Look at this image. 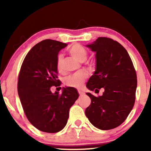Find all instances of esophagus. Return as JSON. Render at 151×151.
Masks as SVG:
<instances>
[{
	"label": "esophagus",
	"mask_w": 151,
	"mask_h": 151,
	"mask_svg": "<svg viewBox=\"0 0 151 151\" xmlns=\"http://www.w3.org/2000/svg\"><path fill=\"white\" fill-rule=\"evenodd\" d=\"M78 93H79L80 96H82V95H84V92L82 91H80V90H78Z\"/></svg>",
	"instance_id": "1"
}]
</instances>
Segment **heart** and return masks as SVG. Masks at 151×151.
<instances>
[{
    "instance_id": "obj_1",
    "label": "heart",
    "mask_w": 151,
    "mask_h": 151,
    "mask_svg": "<svg viewBox=\"0 0 151 151\" xmlns=\"http://www.w3.org/2000/svg\"><path fill=\"white\" fill-rule=\"evenodd\" d=\"M69 53L74 59L80 63L84 62L87 58V51L83 47L79 45H74L69 49ZM56 67L58 71H61L63 69V55L59 54L56 60ZM87 77L85 72L80 71L73 75L70 76L65 79V84L68 86L80 88L83 86L84 82Z\"/></svg>"
}]
</instances>
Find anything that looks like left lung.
<instances>
[{
  "label": "left lung",
  "instance_id": "left-lung-1",
  "mask_svg": "<svg viewBox=\"0 0 151 151\" xmlns=\"http://www.w3.org/2000/svg\"><path fill=\"white\" fill-rule=\"evenodd\" d=\"M96 52V68L86 83L90 91L103 95L96 97L90 93L91 102L85 110L90 122L100 130L115 129L122 124L135 104L137 75L127 51L118 42L100 37L86 45Z\"/></svg>",
  "mask_w": 151,
  "mask_h": 151
}]
</instances>
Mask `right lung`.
Here are the masks:
<instances>
[{"instance_id": "1", "label": "right lung", "mask_w": 151, "mask_h": 151, "mask_svg": "<svg viewBox=\"0 0 151 151\" xmlns=\"http://www.w3.org/2000/svg\"><path fill=\"white\" fill-rule=\"evenodd\" d=\"M66 43L47 39L38 42L24 58L18 76V93L28 120L45 133H57L67 124L69 109L79 97L76 88L65 87L61 94L51 91L60 86L56 60Z\"/></svg>"}]
</instances>
